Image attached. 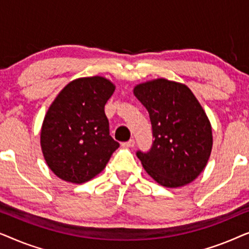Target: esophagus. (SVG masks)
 Listing matches in <instances>:
<instances>
[{
	"instance_id": "34e87169",
	"label": "esophagus",
	"mask_w": 249,
	"mask_h": 249,
	"mask_svg": "<svg viewBox=\"0 0 249 249\" xmlns=\"http://www.w3.org/2000/svg\"><path fill=\"white\" fill-rule=\"evenodd\" d=\"M122 145L125 146V147H134V146H135V139H130V141L124 142Z\"/></svg>"
}]
</instances>
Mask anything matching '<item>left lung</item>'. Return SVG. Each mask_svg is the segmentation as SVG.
I'll use <instances>...</instances> for the list:
<instances>
[{
  "mask_svg": "<svg viewBox=\"0 0 249 249\" xmlns=\"http://www.w3.org/2000/svg\"><path fill=\"white\" fill-rule=\"evenodd\" d=\"M151 119L154 142L137 152L145 171L161 186L178 188L194 181L209 161L213 146L211 122L185 84L164 78L134 88Z\"/></svg>",
  "mask_w": 249,
  "mask_h": 249,
  "instance_id": "left-lung-1",
  "label": "left lung"
}]
</instances>
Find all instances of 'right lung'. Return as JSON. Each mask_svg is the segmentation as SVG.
Wrapping results in <instances>:
<instances>
[{
  "mask_svg": "<svg viewBox=\"0 0 249 249\" xmlns=\"http://www.w3.org/2000/svg\"><path fill=\"white\" fill-rule=\"evenodd\" d=\"M114 90V84L104 77L78 78L52 102L42 124L40 147L46 164L60 179L89 181L119 147L104 112Z\"/></svg>",
  "mask_w": 249,
  "mask_h": 249,
  "instance_id": "right-lung-1",
  "label": "right lung"
}]
</instances>
